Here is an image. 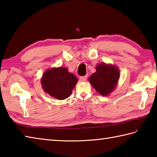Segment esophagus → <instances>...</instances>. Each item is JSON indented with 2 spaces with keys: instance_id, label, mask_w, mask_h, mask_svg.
Segmentation results:
<instances>
[{
  "instance_id": "34e87169",
  "label": "esophagus",
  "mask_w": 157,
  "mask_h": 157,
  "mask_svg": "<svg viewBox=\"0 0 157 157\" xmlns=\"http://www.w3.org/2000/svg\"><path fill=\"white\" fill-rule=\"evenodd\" d=\"M86 78H87V75H85V76H81L79 79H80V80L82 82H85L86 80Z\"/></svg>"
}]
</instances>
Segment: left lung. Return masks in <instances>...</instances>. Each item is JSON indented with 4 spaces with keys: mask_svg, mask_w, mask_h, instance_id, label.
Returning <instances> with one entry per match:
<instances>
[{
    "mask_svg": "<svg viewBox=\"0 0 157 157\" xmlns=\"http://www.w3.org/2000/svg\"><path fill=\"white\" fill-rule=\"evenodd\" d=\"M119 78L118 67L103 63L97 65L96 72L92 74L88 80L98 93L107 96L114 90Z\"/></svg>",
    "mask_w": 157,
    "mask_h": 157,
    "instance_id": "obj_1",
    "label": "left lung"
}]
</instances>
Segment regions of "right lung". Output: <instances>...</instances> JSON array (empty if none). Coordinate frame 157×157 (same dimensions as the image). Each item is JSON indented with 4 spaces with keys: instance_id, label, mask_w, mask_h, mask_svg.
<instances>
[{
    "instance_id": "obj_1",
    "label": "right lung",
    "mask_w": 157,
    "mask_h": 157,
    "mask_svg": "<svg viewBox=\"0 0 157 157\" xmlns=\"http://www.w3.org/2000/svg\"><path fill=\"white\" fill-rule=\"evenodd\" d=\"M78 79L65 67H57L45 71L41 78L44 90L51 97L63 100L71 94Z\"/></svg>"
}]
</instances>
